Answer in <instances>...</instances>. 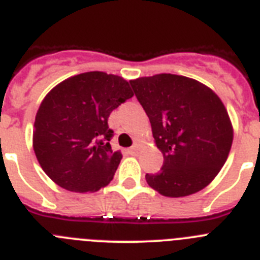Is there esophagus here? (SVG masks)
<instances>
[{
  "label": "esophagus",
  "mask_w": 260,
  "mask_h": 260,
  "mask_svg": "<svg viewBox=\"0 0 260 260\" xmlns=\"http://www.w3.org/2000/svg\"><path fill=\"white\" fill-rule=\"evenodd\" d=\"M138 152H139V147H138L137 144H135V146H133V147H130V148H128V153H130V155L137 156V155H138Z\"/></svg>",
  "instance_id": "esophagus-1"
}]
</instances>
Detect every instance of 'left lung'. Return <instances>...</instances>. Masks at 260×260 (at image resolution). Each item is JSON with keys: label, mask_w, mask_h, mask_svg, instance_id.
<instances>
[{"label": "left lung", "mask_w": 260, "mask_h": 260, "mask_svg": "<svg viewBox=\"0 0 260 260\" xmlns=\"http://www.w3.org/2000/svg\"><path fill=\"white\" fill-rule=\"evenodd\" d=\"M150 118L161 171L146 174L158 194L181 198L210 185L228 158L233 126L221 99L192 78L156 74L130 80Z\"/></svg>", "instance_id": "1"}]
</instances>
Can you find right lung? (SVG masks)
<instances>
[{
  "instance_id": "1",
  "label": "right lung",
  "mask_w": 260,
  "mask_h": 260,
  "mask_svg": "<svg viewBox=\"0 0 260 260\" xmlns=\"http://www.w3.org/2000/svg\"><path fill=\"white\" fill-rule=\"evenodd\" d=\"M133 96L127 80L103 71L74 75L50 89L36 113L32 146L53 182L95 192L113 180L122 153L110 147L108 117Z\"/></svg>"
}]
</instances>
